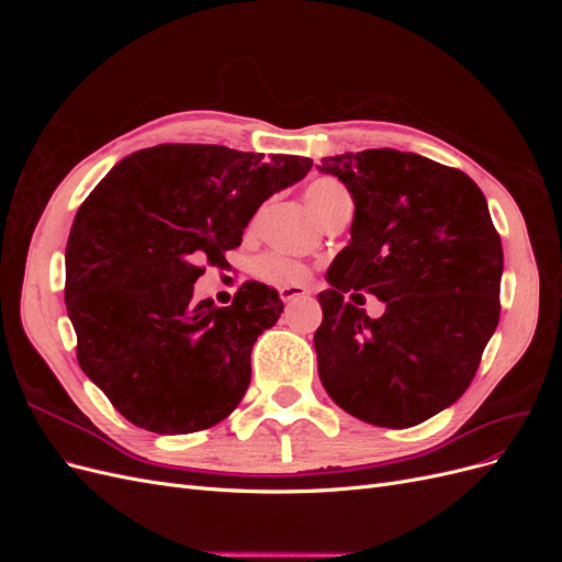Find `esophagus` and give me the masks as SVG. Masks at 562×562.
<instances>
[{
    "instance_id": "34e87169",
    "label": "esophagus",
    "mask_w": 562,
    "mask_h": 562,
    "mask_svg": "<svg viewBox=\"0 0 562 562\" xmlns=\"http://www.w3.org/2000/svg\"><path fill=\"white\" fill-rule=\"evenodd\" d=\"M279 295H281L283 302H293V300H300V297H307L310 291L304 285H283Z\"/></svg>"
}]
</instances>
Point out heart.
<instances>
[{"label":"heart","instance_id":"obj_1","mask_svg":"<svg viewBox=\"0 0 562 562\" xmlns=\"http://www.w3.org/2000/svg\"><path fill=\"white\" fill-rule=\"evenodd\" d=\"M304 196H307L310 209L314 211V215L321 220V223H326V220L345 206H351V194L347 187L335 180V178H316L307 184V190H304ZM255 271H258V277L269 281V283H279V285H300L307 281L310 277V267L293 260V258H285V255H277V252H269L262 255L255 265Z\"/></svg>","mask_w":562,"mask_h":562}]
</instances>
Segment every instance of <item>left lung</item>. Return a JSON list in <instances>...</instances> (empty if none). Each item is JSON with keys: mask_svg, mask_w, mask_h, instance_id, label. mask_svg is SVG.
I'll return each mask as SVG.
<instances>
[{"mask_svg": "<svg viewBox=\"0 0 562 562\" xmlns=\"http://www.w3.org/2000/svg\"><path fill=\"white\" fill-rule=\"evenodd\" d=\"M323 173L353 199L351 241L318 293V375L345 413L405 429L469 389L499 323L504 250L487 201L467 173L413 151L328 157ZM378 294L370 319L346 300Z\"/></svg>", "mask_w": 562, "mask_h": 562, "instance_id": "1", "label": "left lung"}]
</instances>
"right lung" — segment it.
Wrapping results in <instances>:
<instances>
[{
  "mask_svg": "<svg viewBox=\"0 0 562 562\" xmlns=\"http://www.w3.org/2000/svg\"><path fill=\"white\" fill-rule=\"evenodd\" d=\"M312 159L223 145H157L119 161L81 203L65 248L77 361L131 424L155 434L215 427L250 384V349L283 302L250 281L229 307L194 300L271 194Z\"/></svg>",
  "mask_w": 562,
  "mask_h": 562,
  "instance_id": "obj_1",
  "label": "right lung"
}]
</instances>
